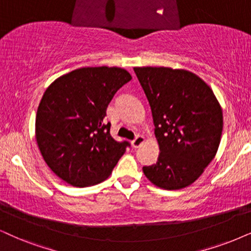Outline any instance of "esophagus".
<instances>
[{"instance_id":"obj_1","label":"esophagus","mask_w":251,"mask_h":251,"mask_svg":"<svg viewBox=\"0 0 251 251\" xmlns=\"http://www.w3.org/2000/svg\"><path fill=\"white\" fill-rule=\"evenodd\" d=\"M145 142V136L144 135H136L134 140H132V146L134 148H139L140 146Z\"/></svg>"}]
</instances>
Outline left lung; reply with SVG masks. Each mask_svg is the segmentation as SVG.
I'll return each instance as SVG.
<instances>
[{"label":"left lung","mask_w":251,"mask_h":251,"mask_svg":"<svg viewBox=\"0 0 251 251\" xmlns=\"http://www.w3.org/2000/svg\"><path fill=\"white\" fill-rule=\"evenodd\" d=\"M151 109L160 147L145 176L164 190H179L201 177L217 154L223 110L210 85L184 69L135 67Z\"/></svg>","instance_id":"8db88e82"}]
</instances>
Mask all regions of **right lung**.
<instances>
[{"label": "right lung", "instance_id": "1", "mask_svg": "<svg viewBox=\"0 0 251 251\" xmlns=\"http://www.w3.org/2000/svg\"><path fill=\"white\" fill-rule=\"evenodd\" d=\"M119 67H83L56 78L43 95L36 116V140L44 161L66 183L96 185L111 175L125 153L104 122L106 109L131 81Z\"/></svg>", "mask_w": 251, "mask_h": 251}]
</instances>
